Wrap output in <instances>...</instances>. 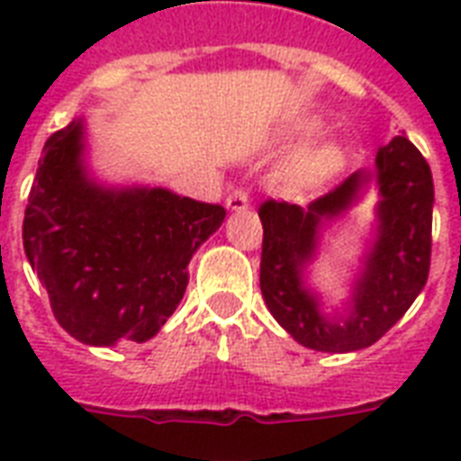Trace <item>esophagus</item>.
Listing matches in <instances>:
<instances>
[{
  "instance_id": "esophagus-1",
  "label": "esophagus",
  "mask_w": 461,
  "mask_h": 461,
  "mask_svg": "<svg viewBox=\"0 0 461 461\" xmlns=\"http://www.w3.org/2000/svg\"><path fill=\"white\" fill-rule=\"evenodd\" d=\"M249 203H251V195L246 188H234L230 195H227V208L230 210H246L249 208Z\"/></svg>"
}]
</instances>
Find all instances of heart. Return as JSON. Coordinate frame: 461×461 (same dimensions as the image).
Wrapping results in <instances>:
<instances>
[{
	"mask_svg": "<svg viewBox=\"0 0 461 461\" xmlns=\"http://www.w3.org/2000/svg\"><path fill=\"white\" fill-rule=\"evenodd\" d=\"M321 129V124L315 119H303V122H296L292 129L287 131L289 143H296V140H303L308 136H313L315 131ZM344 165V150L339 143L335 140H325L321 146L311 148L303 155H299L292 169H289V184L294 188H311L321 186L328 179H332Z\"/></svg>",
	"mask_w": 461,
	"mask_h": 461,
	"instance_id": "b5f03b06",
	"label": "heart"
}]
</instances>
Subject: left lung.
<instances>
[{"label": "left lung", "instance_id": "1", "mask_svg": "<svg viewBox=\"0 0 461 461\" xmlns=\"http://www.w3.org/2000/svg\"><path fill=\"white\" fill-rule=\"evenodd\" d=\"M379 184V234L355 283L350 315L322 316L317 297L303 285L322 223L341 214L360 191ZM260 292L275 321L296 342L315 351L344 354L371 347L407 313L426 287L433 227V176L429 162L404 136H394L375 155L373 172H354L306 208L266 201Z\"/></svg>", "mask_w": 461, "mask_h": 461}]
</instances>
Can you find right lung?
I'll return each mask as SVG.
<instances>
[{"label":"right lung","mask_w":461,"mask_h":461,"mask_svg":"<svg viewBox=\"0 0 461 461\" xmlns=\"http://www.w3.org/2000/svg\"><path fill=\"white\" fill-rule=\"evenodd\" d=\"M222 205L167 188H110L83 167V119L42 148L23 249L61 328L78 342H146L176 311L188 263L220 230Z\"/></svg>","instance_id":"1"}]
</instances>
